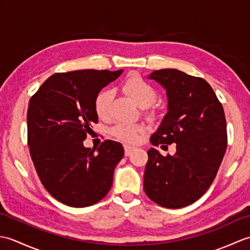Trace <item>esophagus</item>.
<instances>
[{
	"label": "esophagus",
	"mask_w": 250,
	"mask_h": 250,
	"mask_svg": "<svg viewBox=\"0 0 250 250\" xmlns=\"http://www.w3.org/2000/svg\"><path fill=\"white\" fill-rule=\"evenodd\" d=\"M135 149V147L133 146H125V156H130L132 151H133Z\"/></svg>",
	"instance_id": "34e87169"
}]
</instances>
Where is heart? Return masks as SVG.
Returning a JSON list of instances; mask_svg holds the SVG:
<instances>
[{
	"instance_id": "obj_1",
	"label": "heart",
	"mask_w": 250,
	"mask_h": 250,
	"mask_svg": "<svg viewBox=\"0 0 250 250\" xmlns=\"http://www.w3.org/2000/svg\"><path fill=\"white\" fill-rule=\"evenodd\" d=\"M124 91L128 93L130 97L133 99L136 104H139L141 107L143 106H150L156 102L157 92L149 83H146L144 79L139 76H131L126 79L125 83L122 84ZM111 94L110 90H102L95 98L94 107L100 118H105L109 113V105L111 102ZM144 132V128L137 125L131 124H121L116 125L111 133H113L117 139L125 142V143H135L140 139L141 134Z\"/></svg>"
}]
</instances>
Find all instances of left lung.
<instances>
[{
  "label": "left lung",
  "instance_id": "left-lung-1",
  "mask_svg": "<svg viewBox=\"0 0 250 250\" xmlns=\"http://www.w3.org/2000/svg\"><path fill=\"white\" fill-rule=\"evenodd\" d=\"M166 90L167 113L150 137L153 146L176 144L174 156L148 150L144 190L167 208L194 203L213 183L227 149V124L221 103L203 78L176 68L147 76ZM162 147V146H161Z\"/></svg>",
  "mask_w": 250,
  "mask_h": 250
}]
</instances>
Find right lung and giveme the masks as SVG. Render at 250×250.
Masks as SVG:
<instances>
[{
  "mask_svg": "<svg viewBox=\"0 0 250 250\" xmlns=\"http://www.w3.org/2000/svg\"><path fill=\"white\" fill-rule=\"evenodd\" d=\"M124 70H81L50 76L31 98L28 145L45 189L72 207L93 205L108 193L114 169L125 155L118 142L107 140L95 149L83 146L99 117L94 102Z\"/></svg>",
  "mask_w": 250,
  "mask_h": 250,
  "instance_id": "1",
  "label": "right lung"
}]
</instances>
